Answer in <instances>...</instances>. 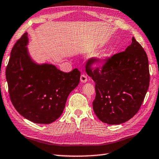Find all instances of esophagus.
<instances>
[{
  "label": "esophagus",
  "instance_id": "esophagus-1",
  "mask_svg": "<svg viewBox=\"0 0 159 159\" xmlns=\"http://www.w3.org/2000/svg\"><path fill=\"white\" fill-rule=\"evenodd\" d=\"M87 80H88L87 76H86V75L82 74V75H81V77H80V81H81V82L85 83V82H87Z\"/></svg>",
  "mask_w": 159,
  "mask_h": 159
}]
</instances>
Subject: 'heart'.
Returning <instances> with one entry per match:
<instances>
[{
	"label": "heart",
	"instance_id": "1",
	"mask_svg": "<svg viewBox=\"0 0 159 159\" xmlns=\"http://www.w3.org/2000/svg\"><path fill=\"white\" fill-rule=\"evenodd\" d=\"M107 57V55L105 53H103L99 56L98 57V64H102V63L105 61V59Z\"/></svg>",
	"mask_w": 159,
	"mask_h": 159
}]
</instances>
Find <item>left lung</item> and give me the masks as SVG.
I'll return each mask as SVG.
<instances>
[{"instance_id":"left-lung-1","label":"left lung","mask_w":159,"mask_h":159,"mask_svg":"<svg viewBox=\"0 0 159 159\" xmlns=\"http://www.w3.org/2000/svg\"><path fill=\"white\" fill-rule=\"evenodd\" d=\"M98 59L86 62V71L95 83L93 108L109 125L128 121L140 109L149 85L147 54L135 38L123 52L107 57L102 66L92 68Z\"/></svg>"}]
</instances>
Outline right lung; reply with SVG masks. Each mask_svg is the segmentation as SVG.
Returning <instances> with one entry per match:
<instances>
[{
  "mask_svg": "<svg viewBox=\"0 0 159 159\" xmlns=\"http://www.w3.org/2000/svg\"><path fill=\"white\" fill-rule=\"evenodd\" d=\"M28 33L12 48L6 68L11 103L24 118L37 124H50L62 114L70 93L79 84L80 72L64 73L52 64H37L30 57Z\"/></svg>",
  "mask_w": 159,
  "mask_h": 159,
  "instance_id": "add662e5",
  "label": "right lung"
}]
</instances>
